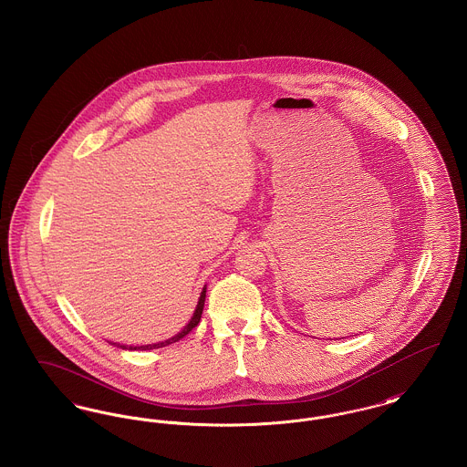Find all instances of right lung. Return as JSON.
Here are the masks:
<instances>
[{
  "mask_svg": "<svg viewBox=\"0 0 467 467\" xmlns=\"http://www.w3.org/2000/svg\"><path fill=\"white\" fill-rule=\"evenodd\" d=\"M204 297H206V287L202 289L201 292L200 303H198V306H196V311H194V315H192V318H191V322L177 334V336H173V337H170V339H166V341H162V343H156V345H145V347H126V345H117V347H120V348H130V350H154V348H162V347H168V345H171V343H177L178 339H182L183 336H187V334L191 333L198 324H200L201 315H202V308H204Z\"/></svg>",
  "mask_w": 467,
  "mask_h": 467,
  "instance_id": "right-lung-1",
  "label": "right lung"
}]
</instances>
